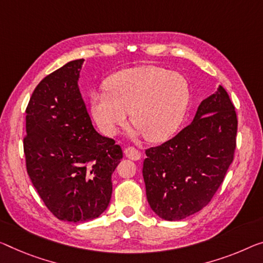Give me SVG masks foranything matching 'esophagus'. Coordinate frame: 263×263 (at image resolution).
I'll return each instance as SVG.
<instances>
[{"mask_svg":"<svg viewBox=\"0 0 263 263\" xmlns=\"http://www.w3.org/2000/svg\"><path fill=\"white\" fill-rule=\"evenodd\" d=\"M124 155H126L128 159L134 161H139L141 159V153L134 147H128L124 149Z\"/></svg>","mask_w":263,"mask_h":263,"instance_id":"esophagus-1","label":"esophagus"}]
</instances>
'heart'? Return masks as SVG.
Here are the masks:
<instances>
[{
    "mask_svg": "<svg viewBox=\"0 0 263 263\" xmlns=\"http://www.w3.org/2000/svg\"><path fill=\"white\" fill-rule=\"evenodd\" d=\"M189 102V87L179 72L156 66H139L115 72L107 89L90 95V111L100 130L115 135L132 123L149 142L167 140L180 127Z\"/></svg>",
    "mask_w": 263,
    "mask_h": 263,
    "instance_id": "b5f03b06",
    "label": "heart"
}]
</instances>
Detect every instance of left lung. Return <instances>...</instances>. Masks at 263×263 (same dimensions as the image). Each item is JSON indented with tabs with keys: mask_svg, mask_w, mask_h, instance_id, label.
I'll return each mask as SVG.
<instances>
[{
	"mask_svg": "<svg viewBox=\"0 0 263 263\" xmlns=\"http://www.w3.org/2000/svg\"><path fill=\"white\" fill-rule=\"evenodd\" d=\"M236 132L235 107L219 86L200 103L189 126L145 151V193L157 216L179 221L211 202L233 162Z\"/></svg>",
	"mask_w": 263,
	"mask_h": 263,
	"instance_id": "1",
	"label": "left lung"
}]
</instances>
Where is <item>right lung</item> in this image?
<instances>
[{"label":"right lung","mask_w":263,"mask_h":263,"mask_svg":"<svg viewBox=\"0 0 263 263\" xmlns=\"http://www.w3.org/2000/svg\"><path fill=\"white\" fill-rule=\"evenodd\" d=\"M83 61L46 76L26 109L28 175L47 208L69 222L90 221L106 211L111 174L123 156L114 140L92 127L79 88Z\"/></svg>","instance_id":"obj_1"}]
</instances>
